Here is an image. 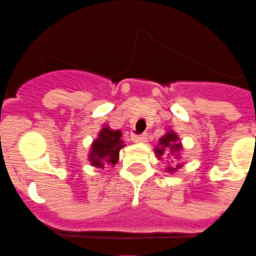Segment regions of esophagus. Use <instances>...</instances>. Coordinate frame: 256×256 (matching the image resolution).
I'll return each instance as SVG.
<instances>
[{
  "mask_svg": "<svg viewBox=\"0 0 256 256\" xmlns=\"http://www.w3.org/2000/svg\"><path fill=\"white\" fill-rule=\"evenodd\" d=\"M146 138H148V134H132V140H134V142H145V141H146Z\"/></svg>",
  "mask_w": 256,
  "mask_h": 256,
  "instance_id": "esophagus-1",
  "label": "esophagus"
}]
</instances>
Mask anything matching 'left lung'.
Returning a JSON list of instances; mask_svg holds the SVG:
<instances>
[{"instance_id":"left-lung-1","label":"left lung","mask_w":256,"mask_h":256,"mask_svg":"<svg viewBox=\"0 0 256 256\" xmlns=\"http://www.w3.org/2000/svg\"><path fill=\"white\" fill-rule=\"evenodd\" d=\"M177 140H178L177 134H173V132H168V134H165L164 138H161V140H160L161 148H156L157 156L158 157L162 156L164 152H165V148H170L173 152L178 153L182 146H181V144H180V142H177ZM170 170H173V169H170Z\"/></svg>"}]
</instances>
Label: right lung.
<instances>
[{
    "label": "right lung",
    "mask_w": 256,
    "mask_h": 256,
    "mask_svg": "<svg viewBox=\"0 0 256 256\" xmlns=\"http://www.w3.org/2000/svg\"><path fill=\"white\" fill-rule=\"evenodd\" d=\"M122 146V132L111 130L108 126H104L100 130L98 140L94 141L90 161L96 168H104L107 164L115 165L118 162V152Z\"/></svg>",
    "instance_id": "add662e5"
}]
</instances>
